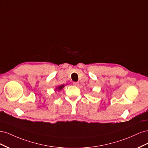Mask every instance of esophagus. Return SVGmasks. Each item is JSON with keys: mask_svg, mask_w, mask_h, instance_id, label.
Segmentation results:
<instances>
[{"mask_svg": "<svg viewBox=\"0 0 148 148\" xmlns=\"http://www.w3.org/2000/svg\"><path fill=\"white\" fill-rule=\"evenodd\" d=\"M73 85H74V86H78V85H79V82H74V83H73Z\"/></svg>", "mask_w": 148, "mask_h": 148, "instance_id": "esophagus-1", "label": "esophagus"}]
</instances>
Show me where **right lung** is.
I'll use <instances>...</instances> for the list:
<instances>
[{
  "instance_id": "obj_1",
  "label": "right lung",
  "mask_w": 148,
  "mask_h": 148,
  "mask_svg": "<svg viewBox=\"0 0 148 148\" xmlns=\"http://www.w3.org/2000/svg\"><path fill=\"white\" fill-rule=\"evenodd\" d=\"M64 87V85H62V86H58V87H57V88H56V90H59V91H60L61 89L63 88Z\"/></svg>"
}]
</instances>
